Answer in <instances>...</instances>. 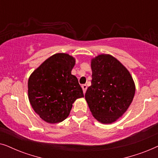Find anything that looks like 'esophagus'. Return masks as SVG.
I'll list each match as a JSON object with an SVG mask.
<instances>
[{
	"instance_id": "obj_1",
	"label": "esophagus",
	"mask_w": 158,
	"mask_h": 158,
	"mask_svg": "<svg viewBox=\"0 0 158 158\" xmlns=\"http://www.w3.org/2000/svg\"><path fill=\"white\" fill-rule=\"evenodd\" d=\"M81 87H82V88H83V94H85L86 90H87V85H86L85 84H84V85H81Z\"/></svg>"
}]
</instances>
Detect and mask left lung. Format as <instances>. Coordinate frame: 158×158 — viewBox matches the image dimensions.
<instances>
[{"instance_id": "8db88e82", "label": "left lung", "mask_w": 158, "mask_h": 158, "mask_svg": "<svg viewBox=\"0 0 158 158\" xmlns=\"http://www.w3.org/2000/svg\"><path fill=\"white\" fill-rule=\"evenodd\" d=\"M91 85L85 98L92 115L102 124H111L122 116L132 102L135 84L129 70L111 55L91 60Z\"/></svg>"}]
</instances>
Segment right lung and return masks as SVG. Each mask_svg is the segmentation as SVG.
Wrapping results in <instances>:
<instances>
[{
    "mask_svg": "<svg viewBox=\"0 0 158 158\" xmlns=\"http://www.w3.org/2000/svg\"><path fill=\"white\" fill-rule=\"evenodd\" d=\"M75 64L73 56L57 53L43 62L29 76V102L44 122L55 124L64 121L75 101L84 97L77 78L71 74Z\"/></svg>",
    "mask_w": 158,
    "mask_h": 158,
    "instance_id": "right-lung-1",
    "label": "right lung"
}]
</instances>
